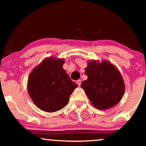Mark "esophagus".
I'll return each mask as SVG.
<instances>
[{"label":"esophagus","mask_w":146,"mask_h":146,"mask_svg":"<svg viewBox=\"0 0 146 146\" xmlns=\"http://www.w3.org/2000/svg\"><path fill=\"white\" fill-rule=\"evenodd\" d=\"M76 82H77V84L78 85H79V86H80V85H81V82H82V80H78L77 81H76Z\"/></svg>","instance_id":"obj_1"}]
</instances>
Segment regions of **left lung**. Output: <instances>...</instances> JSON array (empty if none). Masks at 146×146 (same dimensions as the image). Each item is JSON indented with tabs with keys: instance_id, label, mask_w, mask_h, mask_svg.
Listing matches in <instances>:
<instances>
[{
	"instance_id": "obj_1",
	"label": "left lung",
	"mask_w": 146,
	"mask_h": 146,
	"mask_svg": "<svg viewBox=\"0 0 146 146\" xmlns=\"http://www.w3.org/2000/svg\"><path fill=\"white\" fill-rule=\"evenodd\" d=\"M88 80L81 88L95 107L107 110L116 105L124 92V82L119 71L111 63L92 61L85 68Z\"/></svg>"
}]
</instances>
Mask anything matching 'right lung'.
Listing matches in <instances>:
<instances>
[{"label": "right lung", "mask_w": 146, "mask_h": 146, "mask_svg": "<svg viewBox=\"0 0 146 146\" xmlns=\"http://www.w3.org/2000/svg\"><path fill=\"white\" fill-rule=\"evenodd\" d=\"M64 59L44 60L29 75V96L40 110L54 112L63 109L78 87L63 68Z\"/></svg>", "instance_id": "right-lung-1"}]
</instances>
